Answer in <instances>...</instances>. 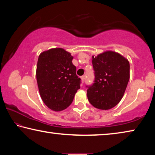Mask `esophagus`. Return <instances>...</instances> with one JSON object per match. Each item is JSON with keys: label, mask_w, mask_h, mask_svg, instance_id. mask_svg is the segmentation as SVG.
<instances>
[{"label": "esophagus", "mask_w": 155, "mask_h": 155, "mask_svg": "<svg viewBox=\"0 0 155 155\" xmlns=\"http://www.w3.org/2000/svg\"><path fill=\"white\" fill-rule=\"evenodd\" d=\"M81 81H82V83L84 82V80H85V77L84 76H82L81 77Z\"/></svg>", "instance_id": "esophagus-1"}]
</instances>
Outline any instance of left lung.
<instances>
[{"label":"left lung","instance_id":"left-lung-1","mask_svg":"<svg viewBox=\"0 0 155 155\" xmlns=\"http://www.w3.org/2000/svg\"><path fill=\"white\" fill-rule=\"evenodd\" d=\"M94 83L87 86L89 102L96 108L107 110L119 104L130 79L129 61L113 51L92 56Z\"/></svg>","mask_w":155,"mask_h":155}]
</instances>
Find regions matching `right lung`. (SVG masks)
<instances>
[{"label": "right lung", "instance_id": "obj_1", "mask_svg": "<svg viewBox=\"0 0 155 155\" xmlns=\"http://www.w3.org/2000/svg\"><path fill=\"white\" fill-rule=\"evenodd\" d=\"M72 59L63 48L44 51L38 56L36 75L39 93L44 104L54 111L67 108L80 88L81 78Z\"/></svg>", "mask_w": 155, "mask_h": 155}]
</instances>
